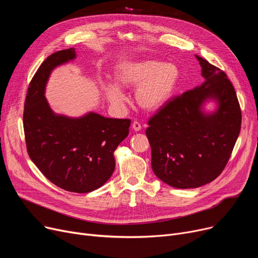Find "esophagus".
I'll list each match as a JSON object with an SVG mask.
<instances>
[{"label":"esophagus","instance_id":"obj_1","mask_svg":"<svg viewBox=\"0 0 258 258\" xmlns=\"http://www.w3.org/2000/svg\"><path fill=\"white\" fill-rule=\"evenodd\" d=\"M132 126H133V130H134L135 132H139V131H141V128H142L141 124L139 123V122H137V121H134Z\"/></svg>","mask_w":258,"mask_h":258}]
</instances>
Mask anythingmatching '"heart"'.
<instances>
[{"label": "heart", "mask_w": 258, "mask_h": 258, "mask_svg": "<svg viewBox=\"0 0 258 258\" xmlns=\"http://www.w3.org/2000/svg\"><path fill=\"white\" fill-rule=\"evenodd\" d=\"M117 84L105 83L102 90L106 99L120 106L125 101L121 88H135L136 101L143 110L155 112L163 107L173 96L180 83L181 72L173 62L163 63L154 59L123 61L115 71Z\"/></svg>", "instance_id": "heart-1"}]
</instances>
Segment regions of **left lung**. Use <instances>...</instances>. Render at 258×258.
Masks as SVG:
<instances>
[{
  "label": "left lung",
  "mask_w": 258,
  "mask_h": 258,
  "mask_svg": "<svg viewBox=\"0 0 258 258\" xmlns=\"http://www.w3.org/2000/svg\"><path fill=\"white\" fill-rule=\"evenodd\" d=\"M205 81L169 100L146 128L157 177L175 188H197L222 173L238 138L241 112L225 72L196 55ZM209 101L212 112L205 111Z\"/></svg>",
  "instance_id": "1"
}]
</instances>
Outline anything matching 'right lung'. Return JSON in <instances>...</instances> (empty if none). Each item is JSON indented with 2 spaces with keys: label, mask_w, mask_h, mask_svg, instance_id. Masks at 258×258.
I'll return each instance as SVG.
<instances>
[{
  "label": "right lung",
  "mask_w": 258,
  "mask_h": 258,
  "mask_svg": "<svg viewBox=\"0 0 258 258\" xmlns=\"http://www.w3.org/2000/svg\"><path fill=\"white\" fill-rule=\"evenodd\" d=\"M75 58V49L70 48L40 64L27 92L23 123L28 155L45 177L67 191L87 194L111 178L113 154L127 137L131 120L94 112L74 118L52 111L45 97L50 74Z\"/></svg>",
  "instance_id": "obj_1"
}]
</instances>
